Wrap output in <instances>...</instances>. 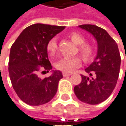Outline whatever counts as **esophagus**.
I'll return each instance as SVG.
<instances>
[{
    "instance_id": "obj_1",
    "label": "esophagus",
    "mask_w": 126,
    "mask_h": 126,
    "mask_svg": "<svg viewBox=\"0 0 126 126\" xmlns=\"http://www.w3.org/2000/svg\"><path fill=\"white\" fill-rule=\"evenodd\" d=\"M71 73H65V72H63V77H67V76H70Z\"/></svg>"
}]
</instances>
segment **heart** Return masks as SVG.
Listing matches in <instances>:
<instances>
[{
  "label": "heart",
  "instance_id": "obj_1",
  "mask_svg": "<svg viewBox=\"0 0 126 126\" xmlns=\"http://www.w3.org/2000/svg\"><path fill=\"white\" fill-rule=\"evenodd\" d=\"M70 38L74 44L78 45V52L85 61H88L94 54V47L91 44L85 43V39L81 34L73 32L70 34ZM57 49V41L55 38H52L47 44V50L50 56H54ZM81 59L79 56L72 58H63L56 63L57 70L65 73H70L72 71L80 66Z\"/></svg>",
  "mask_w": 126,
  "mask_h": 126
}]
</instances>
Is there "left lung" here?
<instances>
[{"label": "left lung", "mask_w": 126, "mask_h": 126, "mask_svg": "<svg viewBox=\"0 0 126 126\" xmlns=\"http://www.w3.org/2000/svg\"><path fill=\"white\" fill-rule=\"evenodd\" d=\"M79 27L94 37L97 54L85 70L90 77L81 75L82 81L74 87V91L82 102L96 105L108 99L116 86L120 70V53L117 43L105 30L94 25Z\"/></svg>", "instance_id": "8db88e82"}]
</instances>
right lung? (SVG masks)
Here are the masks:
<instances>
[{
    "label": "right lung",
    "mask_w": 126,
    "mask_h": 126,
    "mask_svg": "<svg viewBox=\"0 0 126 126\" xmlns=\"http://www.w3.org/2000/svg\"><path fill=\"white\" fill-rule=\"evenodd\" d=\"M65 27L34 24L26 27L11 47L9 74L13 88L23 102L40 106L55 96L59 81L63 78L59 70H52L49 77L41 79L39 72L52 69L48 59L47 44Z\"/></svg>",
    "instance_id": "obj_1"
}]
</instances>
